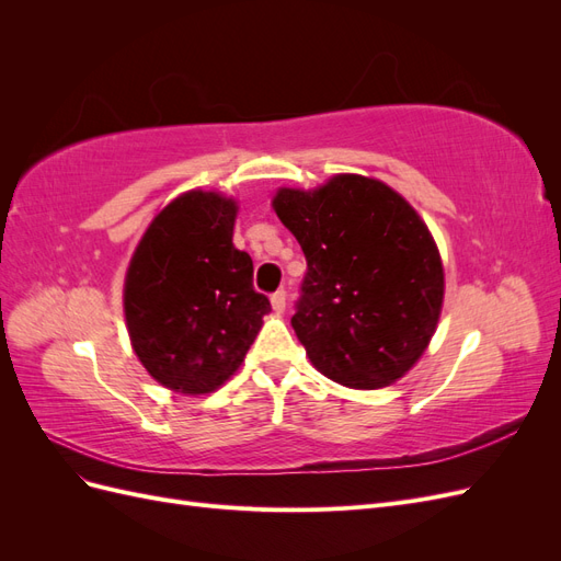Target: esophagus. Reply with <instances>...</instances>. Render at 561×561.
Returning <instances> with one entry per match:
<instances>
[{"instance_id":"34e87169","label":"esophagus","mask_w":561,"mask_h":561,"mask_svg":"<svg viewBox=\"0 0 561 561\" xmlns=\"http://www.w3.org/2000/svg\"><path fill=\"white\" fill-rule=\"evenodd\" d=\"M285 304H287L285 290H276L274 295H271V307H274V311L283 313V311H285Z\"/></svg>"}]
</instances>
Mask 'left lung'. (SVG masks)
<instances>
[{
    "label": "left lung",
    "mask_w": 561,
    "mask_h": 561,
    "mask_svg": "<svg viewBox=\"0 0 561 561\" xmlns=\"http://www.w3.org/2000/svg\"><path fill=\"white\" fill-rule=\"evenodd\" d=\"M274 208L307 257L293 328L311 363L348 388L400 379L426 351L445 295L443 262L416 210L360 175L280 190Z\"/></svg>",
    "instance_id": "8db88e82"
}]
</instances>
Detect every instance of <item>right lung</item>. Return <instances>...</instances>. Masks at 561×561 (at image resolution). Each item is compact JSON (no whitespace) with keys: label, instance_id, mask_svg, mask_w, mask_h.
<instances>
[{"label":"right lung","instance_id":"obj_1","mask_svg":"<svg viewBox=\"0 0 561 561\" xmlns=\"http://www.w3.org/2000/svg\"><path fill=\"white\" fill-rule=\"evenodd\" d=\"M236 203L190 192L165 206L135 250L126 325L147 371L178 393H210L243 363L271 311L233 245Z\"/></svg>","mask_w":561,"mask_h":561}]
</instances>
